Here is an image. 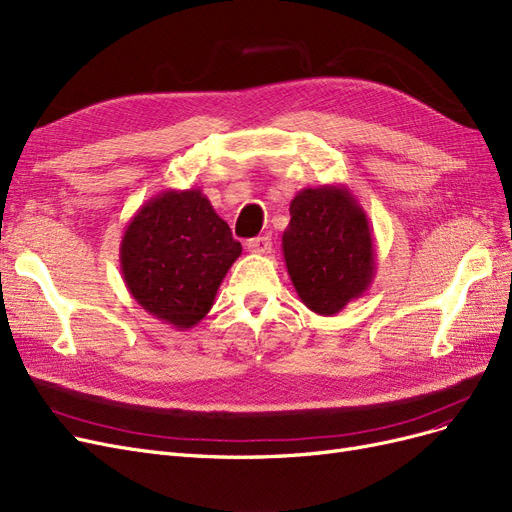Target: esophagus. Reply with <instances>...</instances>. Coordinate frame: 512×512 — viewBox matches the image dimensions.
<instances>
[{
    "instance_id": "esophagus-1",
    "label": "esophagus",
    "mask_w": 512,
    "mask_h": 512,
    "mask_svg": "<svg viewBox=\"0 0 512 512\" xmlns=\"http://www.w3.org/2000/svg\"><path fill=\"white\" fill-rule=\"evenodd\" d=\"M246 249L255 255H268L272 251V240L268 236H259V238H251L246 242Z\"/></svg>"
}]
</instances>
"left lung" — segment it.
Listing matches in <instances>:
<instances>
[{"label": "left lung", "mask_w": 512, "mask_h": 512, "mask_svg": "<svg viewBox=\"0 0 512 512\" xmlns=\"http://www.w3.org/2000/svg\"><path fill=\"white\" fill-rule=\"evenodd\" d=\"M283 257L300 300L332 317L372 285L374 236L368 214L344 185L302 189L291 200Z\"/></svg>", "instance_id": "1"}]
</instances>
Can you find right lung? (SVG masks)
I'll return each mask as SVG.
<instances>
[{
    "mask_svg": "<svg viewBox=\"0 0 512 512\" xmlns=\"http://www.w3.org/2000/svg\"><path fill=\"white\" fill-rule=\"evenodd\" d=\"M240 253L202 189H166L131 217L119 257L131 298L155 319L189 329L208 315Z\"/></svg>",
    "mask_w": 512,
    "mask_h": 512,
    "instance_id": "right-lung-1",
    "label": "right lung"
}]
</instances>
